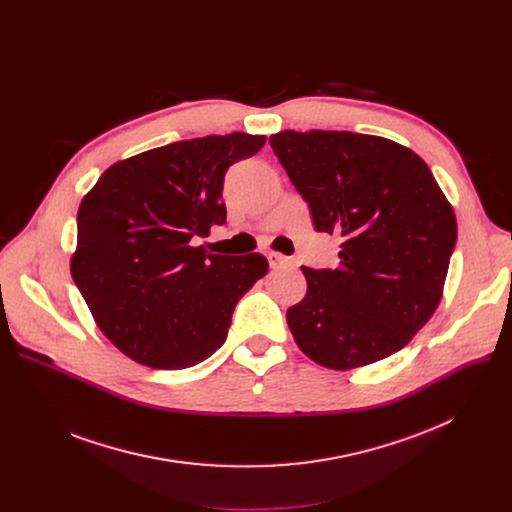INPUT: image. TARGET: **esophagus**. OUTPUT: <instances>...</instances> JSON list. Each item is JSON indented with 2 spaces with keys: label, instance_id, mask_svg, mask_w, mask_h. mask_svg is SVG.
<instances>
[{
  "label": "esophagus",
  "instance_id": "obj_1",
  "mask_svg": "<svg viewBox=\"0 0 512 512\" xmlns=\"http://www.w3.org/2000/svg\"><path fill=\"white\" fill-rule=\"evenodd\" d=\"M267 259H269V265H271L273 269H279V267H294V261H291L289 257L279 255V253H269Z\"/></svg>",
  "mask_w": 512,
  "mask_h": 512
}]
</instances>
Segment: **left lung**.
Segmentation results:
<instances>
[{
    "label": "left lung",
    "mask_w": 512,
    "mask_h": 512,
    "mask_svg": "<svg viewBox=\"0 0 512 512\" xmlns=\"http://www.w3.org/2000/svg\"><path fill=\"white\" fill-rule=\"evenodd\" d=\"M271 148L310 204L314 227L338 235L336 269L302 267L306 298L287 310L300 350L350 371L401 350L444 294L456 214L409 148L352 131H279Z\"/></svg>",
    "instance_id": "obj_1"
}]
</instances>
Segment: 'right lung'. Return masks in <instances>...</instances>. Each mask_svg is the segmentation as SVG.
Returning a JSON list of instances; mask_svg holds the SVG:
<instances>
[{"label": "right lung", "mask_w": 512, "mask_h": 512, "mask_svg": "<svg viewBox=\"0 0 512 512\" xmlns=\"http://www.w3.org/2000/svg\"><path fill=\"white\" fill-rule=\"evenodd\" d=\"M265 135L176 141L107 168L83 198L70 273L99 330L129 358L178 371L227 340L237 302L261 279L263 255H212L196 237L227 223L231 164Z\"/></svg>", "instance_id": "obj_1"}]
</instances>
